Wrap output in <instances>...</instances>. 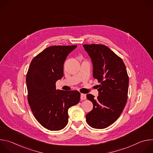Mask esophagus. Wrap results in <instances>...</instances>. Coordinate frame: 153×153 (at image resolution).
I'll use <instances>...</instances> for the list:
<instances>
[{
  "label": "esophagus",
  "instance_id": "1",
  "mask_svg": "<svg viewBox=\"0 0 153 153\" xmlns=\"http://www.w3.org/2000/svg\"><path fill=\"white\" fill-rule=\"evenodd\" d=\"M86 94H80V99L81 100H86Z\"/></svg>",
  "mask_w": 153,
  "mask_h": 153
}]
</instances>
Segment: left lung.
<instances>
[{"mask_svg":"<svg viewBox=\"0 0 153 153\" xmlns=\"http://www.w3.org/2000/svg\"><path fill=\"white\" fill-rule=\"evenodd\" d=\"M93 66V77L97 79L99 96L91 94L87 99L93 104L86 115L92 128L103 129L113 123L120 116L126 103L129 78L122 59L103 45H83Z\"/></svg>","mask_w":153,"mask_h":153,"instance_id":"8db88e82","label":"left lung"}]
</instances>
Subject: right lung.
<instances>
[{"mask_svg": "<svg viewBox=\"0 0 153 153\" xmlns=\"http://www.w3.org/2000/svg\"><path fill=\"white\" fill-rule=\"evenodd\" d=\"M77 45L51 46L31 61L26 77L28 100L37 120L51 131L64 128L68 122V109L79 102L77 91L56 89L63 76V63Z\"/></svg>", "mask_w": 153, "mask_h": 153, "instance_id": "right-lung-1", "label": "right lung"}]
</instances>
